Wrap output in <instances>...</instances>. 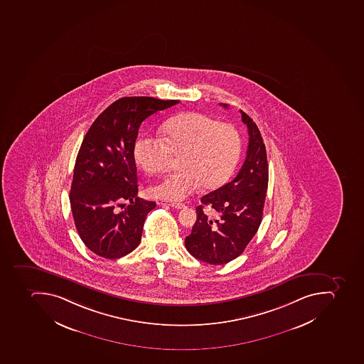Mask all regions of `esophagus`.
I'll list each match as a JSON object with an SVG mask.
<instances>
[{"instance_id":"1","label":"esophagus","mask_w":364,"mask_h":364,"mask_svg":"<svg viewBox=\"0 0 364 364\" xmlns=\"http://www.w3.org/2000/svg\"><path fill=\"white\" fill-rule=\"evenodd\" d=\"M159 204L160 205H168V207L173 208V209H183V208H186V205L183 203H172V202L168 201H160Z\"/></svg>"}]
</instances>
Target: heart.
<instances>
[{
	"instance_id": "b5f03b06",
	"label": "heart",
	"mask_w": 364,
	"mask_h": 364,
	"mask_svg": "<svg viewBox=\"0 0 364 364\" xmlns=\"http://www.w3.org/2000/svg\"><path fill=\"white\" fill-rule=\"evenodd\" d=\"M161 134L162 139L141 137L136 141V162L153 175L166 169L170 155H179L181 171L153 185L151 198L181 202L198 187L218 188L239 162L242 144L237 130L203 114H181L162 125Z\"/></svg>"
}]
</instances>
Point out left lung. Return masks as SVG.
I'll use <instances>...</instances> for the list:
<instances>
[{
    "mask_svg": "<svg viewBox=\"0 0 364 364\" xmlns=\"http://www.w3.org/2000/svg\"><path fill=\"white\" fill-rule=\"evenodd\" d=\"M227 108L226 104H221ZM241 112L249 134L247 156L233 181L201 198L196 221L186 236L188 252L201 262L224 265L237 258L262 223L268 186L265 144L256 123Z\"/></svg>",
    "mask_w": 364,
    "mask_h": 364,
    "instance_id": "1",
    "label": "left lung"
}]
</instances>
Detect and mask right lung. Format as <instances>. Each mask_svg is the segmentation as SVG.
Returning a JSON list of instances; mask_svg holds the SVG:
<instances>
[{
	"mask_svg": "<svg viewBox=\"0 0 364 364\" xmlns=\"http://www.w3.org/2000/svg\"><path fill=\"white\" fill-rule=\"evenodd\" d=\"M179 100L123 97L87 130L74 166L70 202L76 230L89 250L106 259L139 245L146 215L156 207L138 194L134 144L144 119ZM128 200L123 212L116 208Z\"/></svg>",
	"mask_w": 364,
	"mask_h": 364,
	"instance_id": "1",
	"label": "right lung"
}]
</instances>
